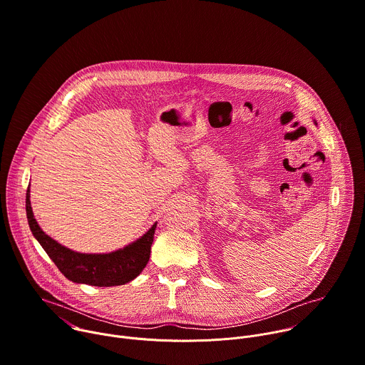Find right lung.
I'll return each mask as SVG.
<instances>
[{
    "instance_id": "add662e5",
    "label": "right lung",
    "mask_w": 365,
    "mask_h": 365,
    "mask_svg": "<svg viewBox=\"0 0 365 365\" xmlns=\"http://www.w3.org/2000/svg\"><path fill=\"white\" fill-rule=\"evenodd\" d=\"M26 210L30 229L43 250L56 264L58 271L70 281L77 284H87L93 287H114L125 285L133 281L148 265L150 258V248L155 237L156 223L138 239L135 244L104 255H88L74 252L46 235L34 219L30 189L26 196Z\"/></svg>"
}]
</instances>
